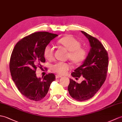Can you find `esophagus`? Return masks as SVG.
<instances>
[{
  "label": "esophagus",
  "mask_w": 122,
  "mask_h": 122,
  "mask_svg": "<svg viewBox=\"0 0 122 122\" xmlns=\"http://www.w3.org/2000/svg\"><path fill=\"white\" fill-rule=\"evenodd\" d=\"M60 77H61V76L60 75H56V78H60Z\"/></svg>",
  "instance_id": "obj_1"
}]
</instances>
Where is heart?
I'll return each mask as SVG.
<instances>
[{
  "label": "heart",
  "mask_w": 122,
  "mask_h": 122,
  "mask_svg": "<svg viewBox=\"0 0 122 122\" xmlns=\"http://www.w3.org/2000/svg\"><path fill=\"white\" fill-rule=\"evenodd\" d=\"M58 42L69 51L67 58L73 63L80 64L85 60L87 56L86 49L81 47L80 41L73 36L64 37L59 39ZM43 55L47 60H52L54 56V48L49 45H46L43 50ZM70 69V64L66 62H58L52 66L53 71L60 74H65Z\"/></svg>",
  "instance_id": "1"
}]
</instances>
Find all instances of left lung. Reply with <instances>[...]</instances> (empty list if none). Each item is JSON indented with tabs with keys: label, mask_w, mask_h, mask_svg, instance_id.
Returning <instances> with one entry per match:
<instances>
[{
	"label": "left lung",
	"mask_w": 122,
	"mask_h": 122,
	"mask_svg": "<svg viewBox=\"0 0 122 122\" xmlns=\"http://www.w3.org/2000/svg\"><path fill=\"white\" fill-rule=\"evenodd\" d=\"M88 39L91 49L84 63L71 75L76 79L81 76L84 81L80 84L70 79L67 90L71 97L83 101L92 98L105 81L108 70L109 57L105 48L98 39L81 31Z\"/></svg>",
	"instance_id": "obj_1"
}]
</instances>
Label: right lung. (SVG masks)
Wrapping results in <instances>:
<instances>
[{"mask_svg": "<svg viewBox=\"0 0 122 122\" xmlns=\"http://www.w3.org/2000/svg\"><path fill=\"white\" fill-rule=\"evenodd\" d=\"M57 36L47 32L31 34L17 42L11 53V77L19 91L31 100H42L47 94L51 83L56 80L53 73L46 74L41 79L36 77L35 72L38 67L42 69L41 64L45 62V47Z\"/></svg>", "mask_w": 122, "mask_h": 122, "instance_id": "1", "label": "right lung"}]
</instances>
